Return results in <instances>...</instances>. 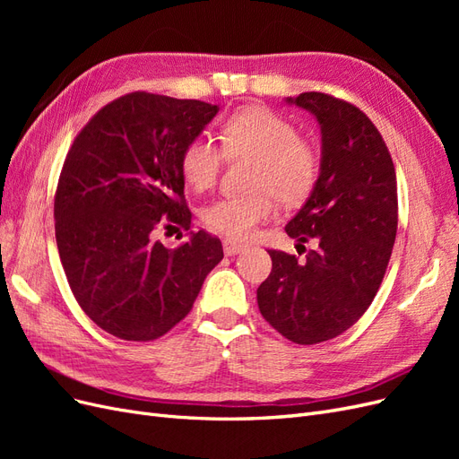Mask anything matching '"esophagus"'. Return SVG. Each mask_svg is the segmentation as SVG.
Masks as SVG:
<instances>
[{"label":"esophagus","mask_w":459,"mask_h":459,"mask_svg":"<svg viewBox=\"0 0 459 459\" xmlns=\"http://www.w3.org/2000/svg\"><path fill=\"white\" fill-rule=\"evenodd\" d=\"M243 251H245V245L235 243V241H231V239H226V241H224V253H226L228 256L239 255V253H243Z\"/></svg>","instance_id":"obj_1"}]
</instances>
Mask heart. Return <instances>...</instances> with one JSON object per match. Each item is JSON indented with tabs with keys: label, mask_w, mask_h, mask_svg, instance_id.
<instances>
[{
	"label": "heart",
	"mask_w": 459,
	"mask_h": 459,
	"mask_svg": "<svg viewBox=\"0 0 459 459\" xmlns=\"http://www.w3.org/2000/svg\"><path fill=\"white\" fill-rule=\"evenodd\" d=\"M221 149L206 137L186 143L179 155V172L195 191L211 189L226 157H253L241 195H226L206 204L204 224L231 239H245L273 214V197L281 204L302 203L319 178V152L299 135L287 117L262 105L241 107L220 126Z\"/></svg>",
	"instance_id": "obj_1"
}]
</instances>
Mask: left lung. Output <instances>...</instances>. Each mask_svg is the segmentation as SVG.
Wrapping results in <instances>:
<instances>
[{
  "instance_id": "left-lung-1",
  "label": "left lung",
  "mask_w": 459,
  "mask_h": 459,
  "mask_svg": "<svg viewBox=\"0 0 459 459\" xmlns=\"http://www.w3.org/2000/svg\"><path fill=\"white\" fill-rule=\"evenodd\" d=\"M287 101L322 126L317 184L285 226L289 238L317 247L304 262L268 251L272 272L256 300L285 339L317 344L352 327L377 295L398 228L396 172L383 135L356 105L319 91Z\"/></svg>"
}]
</instances>
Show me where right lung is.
I'll return each instance as SVG.
<instances>
[{"mask_svg":"<svg viewBox=\"0 0 459 459\" xmlns=\"http://www.w3.org/2000/svg\"><path fill=\"white\" fill-rule=\"evenodd\" d=\"M216 113L204 101L132 91L97 110L66 152L55 239L80 308L110 335L162 337L224 258L204 230L176 248L159 241L160 231L191 228L179 155Z\"/></svg>","mask_w":459,"mask_h":459,"instance_id":"1","label":"right lung"}]
</instances>
